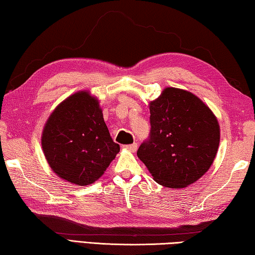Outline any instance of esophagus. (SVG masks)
Listing matches in <instances>:
<instances>
[{
    "label": "esophagus",
    "mask_w": 255,
    "mask_h": 255,
    "mask_svg": "<svg viewBox=\"0 0 255 255\" xmlns=\"http://www.w3.org/2000/svg\"><path fill=\"white\" fill-rule=\"evenodd\" d=\"M124 149H127L131 152H135L137 149V143H133V144H128V145H124Z\"/></svg>",
    "instance_id": "obj_1"
}]
</instances>
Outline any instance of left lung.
<instances>
[{
    "mask_svg": "<svg viewBox=\"0 0 255 255\" xmlns=\"http://www.w3.org/2000/svg\"><path fill=\"white\" fill-rule=\"evenodd\" d=\"M151 131L137 157L155 182L185 188L211 168L220 145V124L212 110L193 93L167 87L150 104Z\"/></svg>",
    "mask_w": 255,
    "mask_h": 255,
    "instance_id": "obj_1",
    "label": "left lung"
}]
</instances>
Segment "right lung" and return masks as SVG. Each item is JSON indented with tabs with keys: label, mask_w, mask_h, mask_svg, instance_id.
<instances>
[{
	"label": "right lung",
	"mask_w": 255,
	"mask_h": 255,
	"mask_svg": "<svg viewBox=\"0 0 255 255\" xmlns=\"http://www.w3.org/2000/svg\"><path fill=\"white\" fill-rule=\"evenodd\" d=\"M41 145L51 170L77 186L100 179L120 151L100 102L88 91L73 94L53 110L43 127Z\"/></svg>",
	"instance_id": "obj_1"
}]
</instances>
